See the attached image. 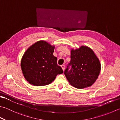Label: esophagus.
I'll return each mask as SVG.
<instances>
[{
    "label": "esophagus",
    "instance_id": "obj_1",
    "mask_svg": "<svg viewBox=\"0 0 120 120\" xmlns=\"http://www.w3.org/2000/svg\"><path fill=\"white\" fill-rule=\"evenodd\" d=\"M61 67L62 70H63V71H64V69H65V65H63V64H62Z\"/></svg>",
    "mask_w": 120,
    "mask_h": 120
}]
</instances>
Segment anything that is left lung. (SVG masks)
<instances>
[{
    "instance_id": "8db88e82",
    "label": "left lung",
    "mask_w": 120,
    "mask_h": 120,
    "mask_svg": "<svg viewBox=\"0 0 120 120\" xmlns=\"http://www.w3.org/2000/svg\"><path fill=\"white\" fill-rule=\"evenodd\" d=\"M72 68L68 71L67 68L64 74L70 85L83 89L92 86L98 79L101 70V64L94 51L86 46L71 49Z\"/></svg>"
}]
</instances>
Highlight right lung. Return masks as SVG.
<instances>
[{
  "label": "right lung",
  "instance_id": "obj_1",
  "mask_svg": "<svg viewBox=\"0 0 120 120\" xmlns=\"http://www.w3.org/2000/svg\"><path fill=\"white\" fill-rule=\"evenodd\" d=\"M55 45L39 41L29 47L21 61V67L25 79L32 85L45 86L55 80L58 74L63 73L57 65V58L53 56Z\"/></svg>",
  "mask_w": 120,
  "mask_h": 120
}]
</instances>
